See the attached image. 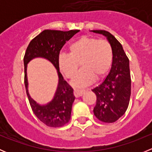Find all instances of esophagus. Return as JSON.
<instances>
[{
	"label": "esophagus",
	"instance_id": "34e87169",
	"mask_svg": "<svg viewBox=\"0 0 152 152\" xmlns=\"http://www.w3.org/2000/svg\"><path fill=\"white\" fill-rule=\"evenodd\" d=\"M85 90H78V89H74L73 90V93H74V96L76 98H79L80 96H82V95L85 93Z\"/></svg>",
	"mask_w": 152,
	"mask_h": 152
}]
</instances>
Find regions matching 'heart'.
<instances>
[{
	"label": "heart",
	"instance_id": "heart-1",
	"mask_svg": "<svg viewBox=\"0 0 152 152\" xmlns=\"http://www.w3.org/2000/svg\"><path fill=\"white\" fill-rule=\"evenodd\" d=\"M69 50V54L59 55L58 65L61 72L71 79L76 76L80 63L82 70L73 81L76 87H85L91 84L95 78L104 77L111 68L113 48L105 39L82 37L70 45Z\"/></svg>",
	"mask_w": 152,
	"mask_h": 152
}]
</instances>
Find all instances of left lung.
Returning a JSON list of instances; mask_svg holds the SVG:
<instances>
[{"instance_id": "1", "label": "left lung", "mask_w": 152, "mask_h": 152, "mask_svg": "<svg viewBox=\"0 0 152 152\" xmlns=\"http://www.w3.org/2000/svg\"><path fill=\"white\" fill-rule=\"evenodd\" d=\"M107 38L113 51L111 69L104 80L92 90L96 95L93 113L99 121L113 123L126 111L131 95L129 60L121 44L110 32L104 30L90 31Z\"/></svg>"}]
</instances>
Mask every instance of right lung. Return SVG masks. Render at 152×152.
Listing matches in <instances>:
<instances>
[{
	"instance_id": "1",
	"label": "right lung",
	"mask_w": 152,
	"mask_h": 152,
	"mask_svg": "<svg viewBox=\"0 0 152 152\" xmlns=\"http://www.w3.org/2000/svg\"><path fill=\"white\" fill-rule=\"evenodd\" d=\"M79 30L62 31L57 30H44L29 43L24 56L26 90L31 107L35 115L48 126L59 127L69 121L71 115L72 105L75 100L73 90L59 71L58 59L60 50ZM35 58H43L48 60L57 69L58 85L52 100L45 105H39L35 102L28 93L27 77V65Z\"/></svg>"
}]
</instances>
